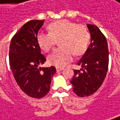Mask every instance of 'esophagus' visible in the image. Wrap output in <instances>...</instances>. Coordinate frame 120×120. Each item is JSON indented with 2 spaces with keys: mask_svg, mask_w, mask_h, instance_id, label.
Instances as JSON below:
<instances>
[{
  "mask_svg": "<svg viewBox=\"0 0 120 120\" xmlns=\"http://www.w3.org/2000/svg\"><path fill=\"white\" fill-rule=\"evenodd\" d=\"M63 70V68H60V67H56V71L57 72H60L61 70Z\"/></svg>",
  "mask_w": 120,
  "mask_h": 120,
  "instance_id": "obj_1",
  "label": "esophagus"
}]
</instances>
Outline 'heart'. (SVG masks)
I'll return each mask as SVG.
<instances>
[{
  "label": "heart",
  "instance_id": "1",
  "mask_svg": "<svg viewBox=\"0 0 120 120\" xmlns=\"http://www.w3.org/2000/svg\"><path fill=\"white\" fill-rule=\"evenodd\" d=\"M61 47L48 56L50 64L63 67L76 56L83 54L90 43V34L86 27L81 24L66 19L58 20L48 25V33L39 32L36 40L39 48L48 52L52 48L56 40Z\"/></svg>",
  "mask_w": 120,
  "mask_h": 120
}]
</instances>
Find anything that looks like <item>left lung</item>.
<instances>
[{"mask_svg": "<svg viewBox=\"0 0 120 120\" xmlns=\"http://www.w3.org/2000/svg\"><path fill=\"white\" fill-rule=\"evenodd\" d=\"M91 44L78 62L80 70H74L70 81L76 95L88 97L96 92L104 81L109 64V50L106 38L96 25L87 24Z\"/></svg>", "mask_w": 120, "mask_h": 120, "instance_id": "1", "label": "left lung"}]
</instances>
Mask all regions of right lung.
<instances>
[{
	"instance_id": "add662e5",
	"label": "right lung",
	"mask_w": 120,
	"mask_h": 120,
	"mask_svg": "<svg viewBox=\"0 0 120 120\" xmlns=\"http://www.w3.org/2000/svg\"><path fill=\"white\" fill-rule=\"evenodd\" d=\"M44 20H31L15 34L9 48V64L20 89L33 98L45 96L50 89L54 66L39 67L46 58L41 54L36 37Z\"/></svg>"
}]
</instances>
